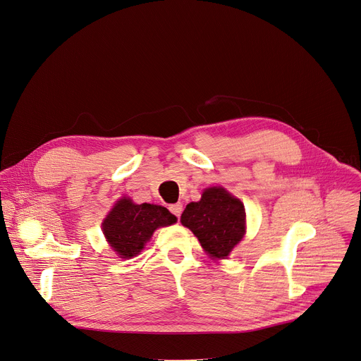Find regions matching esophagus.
<instances>
[{
  "label": "esophagus",
  "instance_id": "1",
  "mask_svg": "<svg viewBox=\"0 0 361 361\" xmlns=\"http://www.w3.org/2000/svg\"><path fill=\"white\" fill-rule=\"evenodd\" d=\"M170 212H171L174 216H177V218L180 219L181 212H183V204H181V203H176V204H171V206H170Z\"/></svg>",
  "mask_w": 361,
  "mask_h": 361
}]
</instances>
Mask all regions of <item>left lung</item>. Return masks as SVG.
I'll return each mask as SVG.
<instances>
[{
    "mask_svg": "<svg viewBox=\"0 0 361 361\" xmlns=\"http://www.w3.org/2000/svg\"><path fill=\"white\" fill-rule=\"evenodd\" d=\"M181 224L197 236L207 254L225 258L245 233V209L225 188L212 187L200 202L185 206Z\"/></svg>",
    "mask_w": 361,
    "mask_h": 361,
    "instance_id": "8db88e82",
    "label": "left lung"
}]
</instances>
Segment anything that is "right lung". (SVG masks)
Returning <instances> with one entry per match:
<instances>
[{"mask_svg": "<svg viewBox=\"0 0 361 361\" xmlns=\"http://www.w3.org/2000/svg\"><path fill=\"white\" fill-rule=\"evenodd\" d=\"M176 221V216L166 207L135 204L129 199H122L104 219L103 232L120 257L130 258L140 252L157 228L173 225Z\"/></svg>", "mask_w": 361, "mask_h": 361, "instance_id": "obj_1", "label": "right lung"}]
</instances>
